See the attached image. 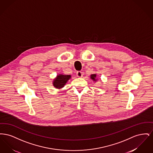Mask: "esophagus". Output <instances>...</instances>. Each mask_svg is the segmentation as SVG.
Listing matches in <instances>:
<instances>
[{
    "instance_id": "34e87169",
    "label": "esophagus",
    "mask_w": 153,
    "mask_h": 153,
    "mask_svg": "<svg viewBox=\"0 0 153 153\" xmlns=\"http://www.w3.org/2000/svg\"><path fill=\"white\" fill-rule=\"evenodd\" d=\"M76 75L78 77H82V75H83V73L81 71H78L77 73H76Z\"/></svg>"
}]
</instances>
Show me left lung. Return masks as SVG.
<instances>
[{
	"label": "left lung",
	"instance_id": "obj_1",
	"mask_svg": "<svg viewBox=\"0 0 153 153\" xmlns=\"http://www.w3.org/2000/svg\"><path fill=\"white\" fill-rule=\"evenodd\" d=\"M90 77H91V79L92 80H93V81H96V80H97V79H96V74H91Z\"/></svg>",
	"mask_w": 153,
	"mask_h": 153
}]
</instances>
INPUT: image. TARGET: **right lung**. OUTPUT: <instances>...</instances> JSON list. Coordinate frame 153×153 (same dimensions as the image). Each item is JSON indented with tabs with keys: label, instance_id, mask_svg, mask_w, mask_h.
<instances>
[{
	"label": "right lung",
	"instance_id": "1",
	"mask_svg": "<svg viewBox=\"0 0 153 153\" xmlns=\"http://www.w3.org/2000/svg\"><path fill=\"white\" fill-rule=\"evenodd\" d=\"M71 77V75H66L59 74L57 76L56 78L53 80V84L56 88L61 89L64 87L67 81Z\"/></svg>",
	"mask_w": 153,
	"mask_h": 153
}]
</instances>
